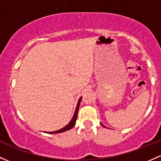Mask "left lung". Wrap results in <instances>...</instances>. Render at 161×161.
I'll use <instances>...</instances> for the list:
<instances>
[{
  "label": "left lung",
  "mask_w": 161,
  "mask_h": 161,
  "mask_svg": "<svg viewBox=\"0 0 161 161\" xmlns=\"http://www.w3.org/2000/svg\"><path fill=\"white\" fill-rule=\"evenodd\" d=\"M101 125H102V126H104V127H106V126H104V125H103V124H102V123H101Z\"/></svg>",
  "instance_id": "8db88e82"
}]
</instances>
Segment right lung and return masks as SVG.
I'll return each instance as SVG.
<instances>
[{
    "mask_svg": "<svg viewBox=\"0 0 161 161\" xmlns=\"http://www.w3.org/2000/svg\"><path fill=\"white\" fill-rule=\"evenodd\" d=\"M81 99H82V97L79 98V101H78V104L77 106H76V109L75 111V113H74V116L72 117V120L69 123V124H67L65 127L62 128V129L56 130V131H53V132H47L48 133H50V134H55V133H62V132H65L67 131V130H71L75 124V121L77 119V116H78V112H79V105H80V102H81Z\"/></svg>",
    "mask_w": 161,
    "mask_h": 161,
    "instance_id": "right-lung-1",
    "label": "right lung"
}]
</instances>
